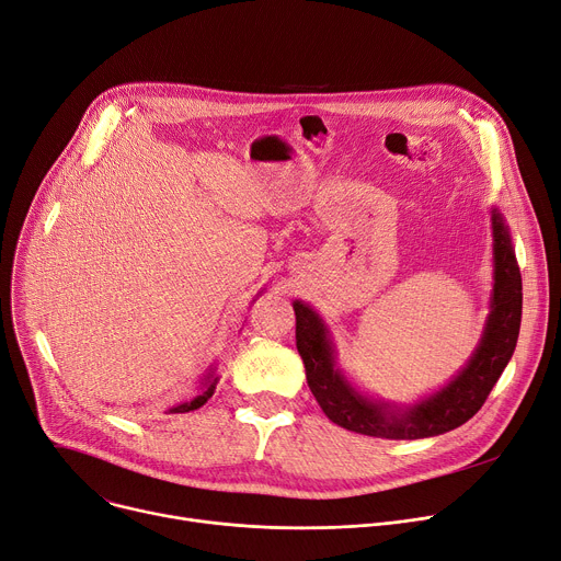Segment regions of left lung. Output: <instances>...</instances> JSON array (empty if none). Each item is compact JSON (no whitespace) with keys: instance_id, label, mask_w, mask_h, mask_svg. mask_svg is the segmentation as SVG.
<instances>
[{"instance_id":"8db88e82","label":"left lung","mask_w":561,"mask_h":561,"mask_svg":"<svg viewBox=\"0 0 561 561\" xmlns=\"http://www.w3.org/2000/svg\"><path fill=\"white\" fill-rule=\"evenodd\" d=\"M493 222V296L486 328L473 357L448 381L416 404L398 407L370 400L352 389L336 368L334 345L322 318L305 302L296 311V345L307 370V385L325 416L357 434L379 438H427L473 419L510 364L520 330L523 284L510 229L495 209Z\"/></svg>"}]
</instances>
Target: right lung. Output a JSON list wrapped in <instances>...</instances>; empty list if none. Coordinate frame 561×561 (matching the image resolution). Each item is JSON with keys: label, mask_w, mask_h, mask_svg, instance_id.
Listing matches in <instances>:
<instances>
[{"label": "right lung", "mask_w": 561, "mask_h": 561, "mask_svg": "<svg viewBox=\"0 0 561 561\" xmlns=\"http://www.w3.org/2000/svg\"><path fill=\"white\" fill-rule=\"evenodd\" d=\"M216 385H218L216 368H214V366H209V370H206V375H204V379H202V389H199V393H197L193 400H188V402H182V404L172 407V409H170V414H186V411L199 409L206 400H209V398L214 396Z\"/></svg>", "instance_id": "add662e5"}]
</instances>
